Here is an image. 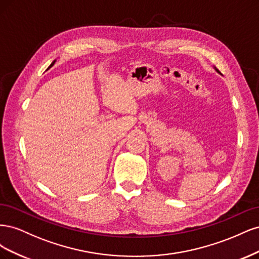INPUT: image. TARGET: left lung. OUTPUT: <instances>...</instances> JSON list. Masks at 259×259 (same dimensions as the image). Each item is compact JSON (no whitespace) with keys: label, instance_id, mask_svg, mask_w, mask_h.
<instances>
[{"label":"left lung","instance_id":"8db88e82","mask_svg":"<svg viewBox=\"0 0 259 259\" xmlns=\"http://www.w3.org/2000/svg\"><path fill=\"white\" fill-rule=\"evenodd\" d=\"M215 69H216V68H215ZM216 71H217L218 73H221V72H219V70H217V69H216Z\"/></svg>","mask_w":259,"mask_h":259}]
</instances>
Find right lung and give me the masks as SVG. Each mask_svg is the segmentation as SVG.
I'll return each mask as SVG.
<instances>
[{
	"label": "right lung",
	"instance_id": "obj_1",
	"mask_svg": "<svg viewBox=\"0 0 259 259\" xmlns=\"http://www.w3.org/2000/svg\"><path fill=\"white\" fill-rule=\"evenodd\" d=\"M54 64H55V60H54V61H53V62H52V65H51V66H50V68H51V67H52V66H53V65H54Z\"/></svg>",
	"mask_w": 259,
	"mask_h": 259
}]
</instances>
